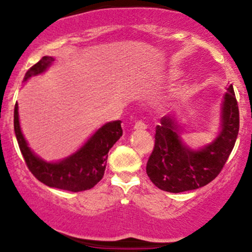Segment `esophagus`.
I'll return each instance as SVG.
<instances>
[{
    "label": "esophagus",
    "mask_w": 252,
    "mask_h": 252,
    "mask_svg": "<svg viewBox=\"0 0 252 252\" xmlns=\"http://www.w3.org/2000/svg\"><path fill=\"white\" fill-rule=\"evenodd\" d=\"M147 128H148V126L144 122H142V121H138V122H136L134 126L135 130H146Z\"/></svg>",
    "instance_id": "esophagus-1"
}]
</instances>
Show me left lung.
<instances>
[{"label":"left lung","instance_id":"left-lung-1","mask_svg":"<svg viewBox=\"0 0 252 252\" xmlns=\"http://www.w3.org/2000/svg\"><path fill=\"white\" fill-rule=\"evenodd\" d=\"M156 126L155 146L147 162V174L160 189L180 193L200 189L221 172L235 147L239 131V110L230 85L221 103L220 130L200 149L182 143L178 118L164 116Z\"/></svg>","mask_w":252,"mask_h":252}]
</instances>
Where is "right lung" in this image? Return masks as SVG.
I'll return each instance as SVG.
<instances>
[{
  "label": "right lung",
  "instance_id": "obj_1",
  "mask_svg": "<svg viewBox=\"0 0 252 252\" xmlns=\"http://www.w3.org/2000/svg\"><path fill=\"white\" fill-rule=\"evenodd\" d=\"M54 62L53 57H42L26 72L24 82L45 72ZM121 121L105 123L76 153L58 162H47L33 153L26 142L19 121V105L14 109V130L26 164L39 181L48 187L82 192L92 189L102 180L108 153L123 134Z\"/></svg>",
  "mask_w": 252,
  "mask_h": 252
}]
</instances>
